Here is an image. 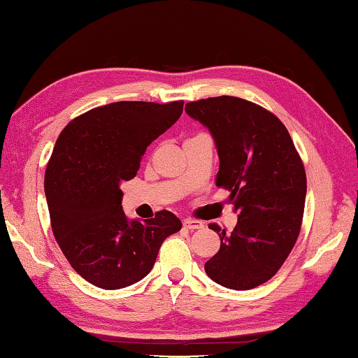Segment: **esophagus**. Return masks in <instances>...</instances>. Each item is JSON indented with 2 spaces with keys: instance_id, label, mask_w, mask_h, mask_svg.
<instances>
[{
  "instance_id": "esophagus-1",
  "label": "esophagus",
  "mask_w": 358,
  "mask_h": 358,
  "mask_svg": "<svg viewBox=\"0 0 358 358\" xmlns=\"http://www.w3.org/2000/svg\"><path fill=\"white\" fill-rule=\"evenodd\" d=\"M183 227L189 230H199V229H203V222H200V220H194V219H185Z\"/></svg>"
}]
</instances>
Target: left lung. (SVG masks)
<instances>
[{
	"label": "left lung",
	"instance_id": "obj_1",
	"mask_svg": "<svg viewBox=\"0 0 358 358\" xmlns=\"http://www.w3.org/2000/svg\"><path fill=\"white\" fill-rule=\"evenodd\" d=\"M185 111L216 142V185L230 191L238 213L231 233L210 225L220 249L205 272L225 288L252 289L277 274L297 241L307 194L302 159L283 123L255 103L222 95Z\"/></svg>",
	"mask_w": 358,
	"mask_h": 358
}]
</instances>
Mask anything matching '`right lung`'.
<instances>
[{"label":"right lung","instance_id":"obj_1","mask_svg":"<svg viewBox=\"0 0 358 358\" xmlns=\"http://www.w3.org/2000/svg\"><path fill=\"white\" fill-rule=\"evenodd\" d=\"M181 113L183 101L109 103L76 117L56 141L45 172L51 229L71 268L95 287L119 289L142 280L162 241L181 229L166 210L144 222L129 220L120 189Z\"/></svg>","mask_w":358,"mask_h":358}]
</instances>
